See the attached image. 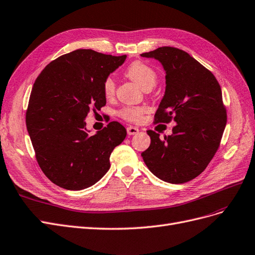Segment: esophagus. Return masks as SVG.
<instances>
[{"label": "esophagus", "instance_id": "esophagus-1", "mask_svg": "<svg viewBox=\"0 0 255 255\" xmlns=\"http://www.w3.org/2000/svg\"><path fill=\"white\" fill-rule=\"evenodd\" d=\"M137 132H138V128L133 127V126L127 127V133H128L129 135H134V134H136Z\"/></svg>", "mask_w": 255, "mask_h": 255}]
</instances>
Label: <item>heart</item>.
<instances>
[{
  "label": "heart",
  "instance_id": "1",
  "mask_svg": "<svg viewBox=\"0 0 255 255\" xmlns=\"http://www.w3.org/2000/svg\"><path fill=\"white\" fill-rule=\"evenodd\" d=\"M126 75L136 84L141 89L146 87H153L157 83V74L149 65L142 61H135L131 63L127 71ZM104 94L106 97H111L114 93V81L111 77H108L104 81ZM144 113L143 108H136V107H125L119 111V116L129 122H138L141 120Z\"/></svg>",
  "mask_w": 255,
  "mask_h": 255
}]
</instances>
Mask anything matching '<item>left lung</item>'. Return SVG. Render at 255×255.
I'll list each match as a JSON object with an SVG mask.
<instances>
[{"label": "left lung", "mask_w": 255, "mask_h": 255, "mask_svg": "<svg viewBox=\"0 0 255 255\" xmlns=\"http://www.w3.org/2000/svg\"><path fill=\"white\" fill-rule=\"evenodd\" d=\"M141 56L158 60L165 71V93L154 123H177L164 139L147 131L151 142L143 160L163 181H191L214 157L227 124L220 86L208 69L179 48L163 46Z\"/></svg>", "instance_id": "1"}]
</instances>
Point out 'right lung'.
Returning a JSON list of instances; mask_svg holds the SVG:
<instances>
[{"mask_svg":"<svg viewBox=\"0 0 255 255\" xmlns=\"http://www.w3.org/2000/svg\"><path fill=\"white\" fill-rule=\"evenodd\" d=\"M126 57L76 50L48 63L35 80L26 127L39 166L54 184L85 190L109 170L110 154L127 131L110 122L90 135L85 120L106 105L104 81Z\"/></svg>","mask_w":255,"mask_h":255,"instance_id":"1","label":"right lung"}]
</instances>
